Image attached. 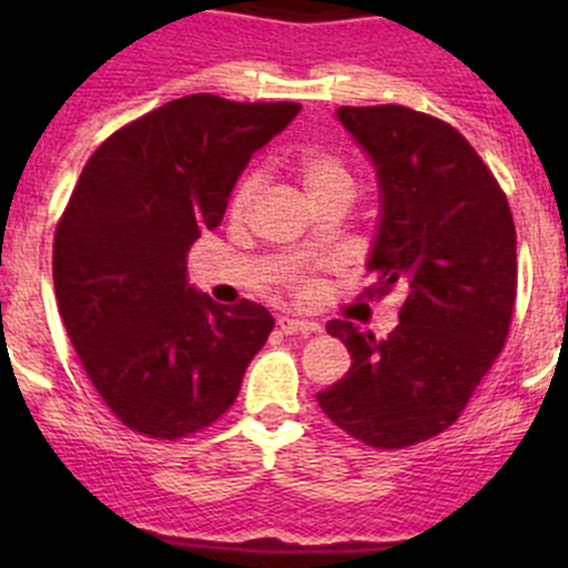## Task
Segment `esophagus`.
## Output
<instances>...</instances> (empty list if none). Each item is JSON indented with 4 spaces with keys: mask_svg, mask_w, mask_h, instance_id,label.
<instances>
[{
    "mask_svg": "<svg viewBox=\"0 0 568 568\" xmlns=\"http://www.w3.org/2000/svg\"><path fill=\"white\" fill-rule=\"evenodd\" d=\"M277 326L280 332H285V335H313V332L318 329V324H313V321L291 318V316H280Z\"/></svg>",
    "mask_w": 568,
    "mask_h": 568,
    "instance_id": "34e87169",
    "label": "esophagus"
}]
</instances>
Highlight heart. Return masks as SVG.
Listing matches in <instances>:
<instances>
[{
    "label": "heart",
    "mask_w": 568,
    "mask_h": 568,
    "mask_svg": "<svg viewBox=\"0 0 568 568\" xmlns=\"http://www.w3.org/2000/svg\"><path fill=\"white\" fill-rule=\"evenodd\" d=\"M294 170L300 175L302 186L305 192L311 194L313 203H318L321 197L326 194H335V192H354V178L346 170V164L335 156V153H326V151H305L294 159ZM261 175L250 173L247 178H242V183L236 186L231 200V211L236 216L247 214L250 205L255 203L257 194H261Z\"/></svg>",
    "instance_id": "obj_1"
}]
</instances>
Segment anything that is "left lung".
<instances>
[{
    "label": "left lung",
    "mask_w": 568,
    "mask_h": 568,
    "mask_svg": "<svg viewBox=\"0 0 568 568\" xmlns=\"http://www.w3.org/2000/svg\"><path fill=\"white\" fill-rule=\"evenodd\" d=\"M335 114L379 183L368 294L400 288L404 305L382 341L352 321L326 324L352 368L318 406L371 448H406L445 432L500 354L517 300V231L495 175L454 125L395 104Z\"/></svg>",
    "instance_id": "obj_1"
}]
</instances>
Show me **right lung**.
I'll use <instances>...</instances> for the list:
<instances>
[{
	"label": "right lung",
	"mask_w": 568,
	"mask_h": 568,
	"mask_svg": "<svg viewBox=\"0 0 568 568\" xmlns=\"http://www.w3.org/2000/svg\"><path fill=\"white\" fill-rule=\"evenodd\" d=\"M300 109L186 95L114 131L84 164L54 236L57 307L93 387L134 432L186 437L242 390L272 313L216 305L189 285L186 255Z\"/></svg>",
	"instance_id": "right-lung-1"
}]
</instances>
